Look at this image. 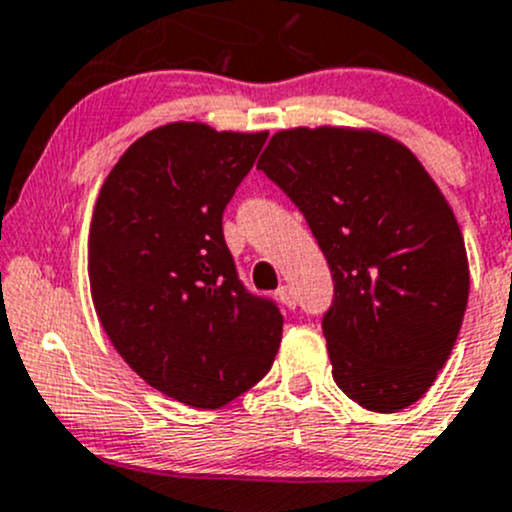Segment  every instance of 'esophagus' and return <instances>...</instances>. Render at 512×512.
<instances>
[{
	"mask_svg": "<svg viewBox=\"0 0 512 512\" xmlns=\"http://www.w3.org/2000/svg\"><path fill=\"white\" fill-rule=\"evenodd\" d=\"M278 298H281L283 305H286V308H291V310H295V305H298V298H295V291L291 286L278 288Z\"/></svg>",
	"mask_w": 512,
	"mask_h": 512,
	"instance_id": "34e87169",
	"label": "esophagus"
}]
</instances>
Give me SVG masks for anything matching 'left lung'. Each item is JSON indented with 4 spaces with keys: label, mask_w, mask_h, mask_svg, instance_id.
I'll list each match as a JSON object with an SVG mask.
<instances>
[{
    "label": "left lung",
    "mask_w": 512,
    "mask_h": 512,
    "mask_svg": "<svg viewBox=\"0 0 512 512\" xmlns=\"http://www.w3.org/2000/svg\"><path fill=\"white\" fill-rule=\"evenodd\" d=\"M258 170L328 258L323 335L337 387L370 412L412 407L449 360L468 303L466 246L444 194L412 150L372 130H281Z\"/></svg>",
    "instance_id": "obj_1"
}]
</instances>
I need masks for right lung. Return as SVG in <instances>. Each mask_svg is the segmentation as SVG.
I'll return each instance as SVG.
<instances>
[{"label":"right lung","instance_id":"1","mask_svg":"<svg viewBox=\"0 0 512 512\" xmlns=\"http://www.w3.org/2000/svg\"><path fill=\"white\" fill-rule=\"evenodd\" d=\"M266 133L170 123L110 170L93 209L88 276L115 350L167 397L219 409L271 370L283 315L246 291L221 217Z\"/></svg>","mask_w":512,"mask_h":512}]
</instances>
